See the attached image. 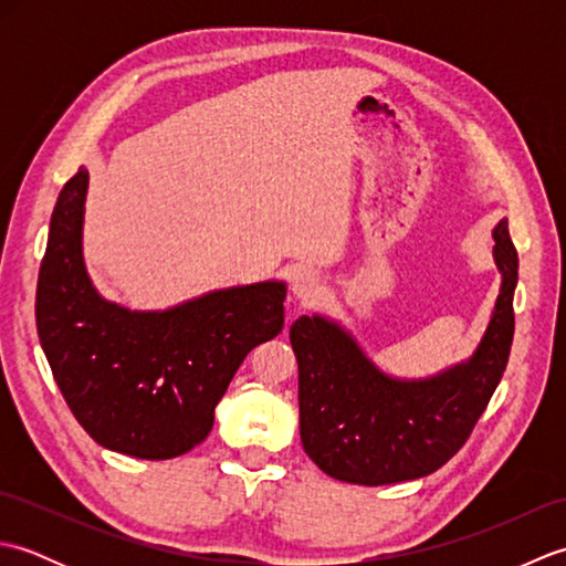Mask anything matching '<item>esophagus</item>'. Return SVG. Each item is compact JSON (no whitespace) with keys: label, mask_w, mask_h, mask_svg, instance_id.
I'll use <instances>...</instances> for the list:
<instances>
[{"label":"esophagus","mask_w":566,"mask_h":566,"mask_svg":"<svg viewBox=\"0 0 566 566\" xmlns=\"http://www.w3.org/2000/svg\"><path fill=\"white\" fill-rule=\"evenodd\" d=\"M290 292L296 298V302H302L304 306L314 304L316 298L323 294V284L314 272L308 270H298L292 274V282H290Z\"/></svg>","instance_id":"obj_1"}]
</instances>
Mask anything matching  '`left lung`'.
<instances>
[{
  "mask_svg": "<svg viewBox=\"0 0 566 566\" xmlns=\"http://www.w3.org/2000/svg\"><path fill=\"white\" fill-rule=\"evenodd\" d=\"M501 290L469 359L423 379L379 369L340 323L298 316L290 340L298 363V428L306 454L328 476L381 486L428 476L467 442L506 369L513 343L518 252L509 219L494 228Z\"/></svg>",
  "mask_w": 566,
  "mask_h": 566,
  "instance_id": "obj_1",
  "label": "left lung"
}]
</instances>
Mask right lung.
Segmentation results:
<instances>
[{"label": "right lung", "mask_w": 566, "mask_h": 566, "mask_svg": "<svg viewBox=\"0 0 566 566\" xmlns=\"http://www.w3.org/2000/svg\"><path fill=\"white\" fill-rule=\"evenodd\" d=\"M90 172L57 195L35 292L41 347L80 426L106 450L170 460L207 440L245 355L284 328V282L228 286L165 311L106 302L82 255Z\"/></svg>", "instance_id": "obj_1"}]
</instances>
